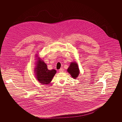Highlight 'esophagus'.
<instances>
[{
  "label": "esophagus",
  "instance_id": "34e87169",
  "mask_svg": "<svg viewBox=\"0 0 122 122\" xmlns=\"http://www.w3.org/2000/svg\"><path fill=\"white\" fill-rule=\"evenodd\" d=\"M63 71H64V69L63 68H60L59 70V71L60 72H62Z\"/></svg>",
  "mask_w": 122,
  "mask_h": 122
}]
</instances>
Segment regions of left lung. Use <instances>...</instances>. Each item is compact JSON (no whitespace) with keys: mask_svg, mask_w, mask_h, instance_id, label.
Listing matches in <instances>:
<instances>
[{"mask_svg":"<svg viewBox=\"0 0 122 122\" xmlns=\"http://www.w3.org/2000/svg\"><path fill=\"white\" fill-rule=\"evenodd\" d=\"M67 71L70 74L72 78L76 79L80 73L77 64L74 62L71 63L69 67L67 69Z\"/></svg>","mask_w":122,"mask_h":122,"instance_id":"1","label":"left lung"}]
</instances>
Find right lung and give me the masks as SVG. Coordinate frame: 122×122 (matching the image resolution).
I'll return each mask as SVG.
<instances>
[{
	"label": "right lung",
	"mask_w": 122,
	"mask_h": 122,
	"mask_svg": "<svg viewBox=\"0 0 122 122\" xmlns=\"http://www.w3.org/2000/svg\"><path fill=\"white\" fill-rule=\"evenodd\" d=\"M37 66L35 68L36 77L38 81L42 85L49 84L56 72L55 69L49 70L47 65L43 61L39 59L37 62Z\"/></svg>",
	"instance_id": "1"
}]
</instances>
